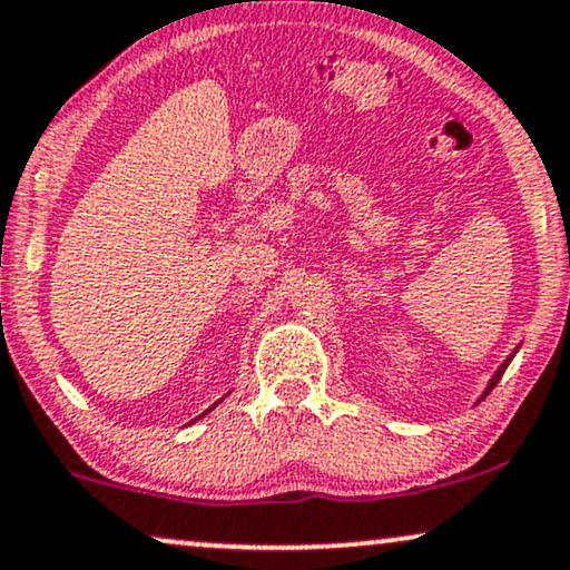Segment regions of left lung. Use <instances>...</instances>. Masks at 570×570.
Instances as JSON below:
<instances>
[{"label": "left lung", "instance_id": "obj_1", "mask_svg": "<svg viewBox=\"0 0 570 570\" xmlns=\"http://www.w3.org/2000/svg\"><path fill=\"white\" fill-rule=\"evenodd\" d=\"M508 364H511V360H508V362L503 364V367H500V370H498V373H495V375H492V381H490V385H488V391H484V396H488V393H490L492 389H495V385H498V381H500V377H503V373H505V367H508Z\"/></svg>", "mask_w": 570, "mask_h": 570}]
</instances>
